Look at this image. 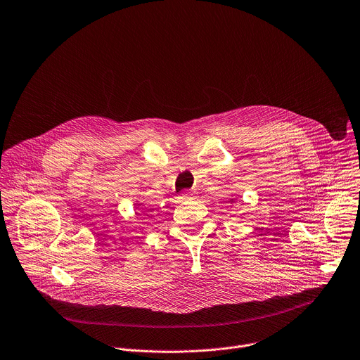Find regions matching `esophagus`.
Returning <instances> with one entry per match:
<instances>
[{"label": "esophagus", "mask_w": 360, "mask_h": 360, "mask_svg": "<svg viewBox=\"0 0 360 360\" xmlns=\"http://www.w3.org/2000/svg\"><path fill=\"white\" fill-rule=\"evenodd\" d=\"M193 196V193L191 192V191H184L181 195H179V199H189V198H192Z\"/></svg>", "instance_id": "esophagus-1"}]
</instances>
